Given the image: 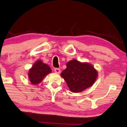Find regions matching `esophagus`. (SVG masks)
Returning a JSON list of instances; mask_svg holds the SVG:
<instances>
[{
  "label": "esophagus",
  "mask_w": 127,
  "mask_h": 127,
  "mask_svg": "<svg viewBox=\"0 0 127 127\" xmlns=\"http://www.w3.org/2000/svg\"><path fill=\"white\" fill-rule=\"evenodd\" d=\"M54 71H55V73H57V74H60V70L58 68H54Z\"/></svg>",
  "instance_id": "esophagus-1"
}]
</instances>
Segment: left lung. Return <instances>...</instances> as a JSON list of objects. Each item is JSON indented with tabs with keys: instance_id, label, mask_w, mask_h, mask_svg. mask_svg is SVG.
Listing matches in <instances>:
<instances>
[{
	"instance_id": "1",
	"label": "left lung",
	"mask_w": 127,
	"mask_h": 127,
	"mask_svg": "<svg viewBox=\"0 0 127 127\" xmlns=\"http://www.w3.org/2000/svg\"><path fill=\"white\" fill-rule=\"evenodd\" d=\"M67 67L61 73L70 91L79 93L94 85L96 80L97 70L88 63L73 59L66 64Z\"/></svg>"
}]
</instances>
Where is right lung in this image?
Instances as JSON below:
<instances>
[{
	"instance_id": "obj_1",
	"label": "right lung",
	"mask_w": 127,
	"mask_h": 127,
	"mask_svg": "<svg viewBox=\"0 0 127 127\" xmlns=\"http://www.w3.org/2000/svg\"><path fill=\"white\" fill-rule=\"evenodd\" d=\"M51 73V69L47 64L42 60H37L29 70L28 77L32 85H37L42 82L44 77Z\"/></svg>"
}]
</instances>
